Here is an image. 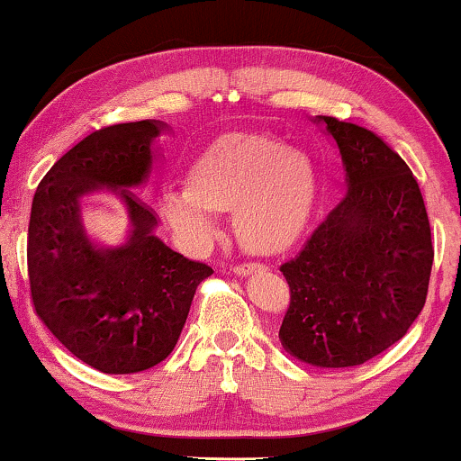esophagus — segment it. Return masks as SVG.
<instances>
[{
	"label": "esophagus",
	"instance_id": "34e87169",
	"mask_svg": "<svg viewBox=\"0 0 461 461\" xmlns=\"http://www.w3.org/2000/svg\"><path fill=\"white\" fill-rule=\"evenodd\" d=\"M267 267L263 263H237L232 265V271L240 276H248V274H254V271H263Z\"/></svg>",
	"mask_w": 461,
	"mask_h": 461
}]
</instances>
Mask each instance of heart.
<instances>
[{
	"label": "heart",
	"mask_w": 461,
	"mask_h": 461,
	"mask_svg": "<svg viewBox=\"0 0 461 461\" xmlns=\"http://www.w3.org/2000/svg\"><path fill=\"white\" fill-rule=\"evenodd\" d=\"M318 192L314 164L284 140L257 132H229L190 164V181L160 194L164 220L185 241L213 232L215 209H232V226L252 252L288 246L308 221Z\"/></svg>",
	"instance_id": "b5f03b06"
}]
</instances>
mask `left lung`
<instances>
[{
  "mask_svg": "<svg viewBox=\"0 0 461 461\" xmlns=\"http://www.w3.org/2000/svg\"><path fill=\"white\" fill-rule=\"evenodd\" d=\"M346 167L342 201L280 265V342L316 367L361 366L400 342L428 299L434 246L412 170L355 123L321 117Z\"/></svg>",
  "mask_w": 461,
  "mask_h": 461,
  "instance_id": "obj_1",
  "label": "left lung"
}]
</instances>
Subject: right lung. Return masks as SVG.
Wrapping results in <instances>:
<instances>
[{"mask_svg": "<svg viewBox=\"0 0 461 461\" xmlns=\"http://www.w3.org/2000/svg\"><path fill=\"white\" fill-rule=\"evenodd\" d=\"M158 122L115 123L87 134L38 184L27 229L33 308L77 359L104 374H134L167 359L209 265L185 258L153 235L156 213L128 185L151 167ZM122 186L133 218L126 247L98 249L84 235L77 198Z\"/></svg>", "mask_w": 461, "mask_h": 461, "instance_id": "obj_1", "label": "right lung"}]
</instances>
